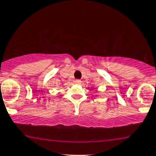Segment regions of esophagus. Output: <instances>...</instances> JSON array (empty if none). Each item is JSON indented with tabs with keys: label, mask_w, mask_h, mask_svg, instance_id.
Instances as JSON below:
<instances>
[{
	"label": "esophagus",
	"mask_w": 156,
	"mask_h": 156,
	"mask_svg": "<svg viewBox=\"0 0 156 156\" xmlns=\"http://www.w3.org/2000/svg\"><path fill=\"white\" fill-rule=\"evenodd\" d=\"M75 83H76V85H80V84L82 83V81L80 80H75Z\"/></svg>",
	"instance_id": "esophagus-1"
}]
</instances>
